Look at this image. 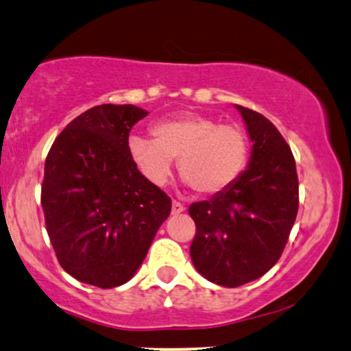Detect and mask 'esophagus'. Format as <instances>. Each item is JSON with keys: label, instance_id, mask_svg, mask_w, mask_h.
<instances>
[{"label": "esophagus", "instance_id": "esophagus-1", "mask_svg": "<svg viewBox=\"0 0 351 351\" xmlns=\"http://www.w3.org/2000/svg\"><path fill=\"white\" fill-rule=\"evenodd\" d=\"M181 212H184L183 204L178 202V201H173V204H171V214L173 215H178V214H181Z\"/></svg>", "mask_w": 351, "mask_h": 351}]
</instances>
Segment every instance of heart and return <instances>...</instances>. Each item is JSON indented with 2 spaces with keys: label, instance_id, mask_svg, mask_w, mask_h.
Returning <instances> with one entry per match:
<instances>
[{
  "label": "heart",
  "instance_id": "1",
  "mask_svg": "<svg viewBox=\"0 0 351 351\" xmlns=\"http://www.w3.org/2000/svg\"><path fill=\"white\" fill-rule=\"evenodd\" d=\"M152 137L131 136L128 152L137 170L155 186L170 180L173 160L199 194L223 193L250 162V137L237 123L201 113H184L155 124Z\"/></svg>",
  "mask_w": 351,
  "mask_h": 351
}]
</instances>
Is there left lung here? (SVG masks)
<instances>
[{
    "label": "left lung",
    "mask_w": 351,
    "mask_h": 351,
    "mask_svg": "<svg viewBox=\"0 0 351 351\" xmlns=\"http://www.w3.org/2000/svg\"><path fill=\"white\" fill-rule=\"evenodd\" d=\"M252 141L247 170L210 201L191 204L196 223L191 259L217 285L234 288L277 264L298 214V175L291 149L267 118L237 105Z\"/></svg>",
    "instance_id": "1"
}]
</instances>
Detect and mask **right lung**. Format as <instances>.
Returning a JSON list of instances; mask_svg holds the SVG:
<instances>
[{
  "label": "right lung",
  "instance_id": "1",
  "mask_svg": "<svg viewBox=\"0 0 351 351\" xmlns=\"http://www.w3.org/2000/svg\"><path fill=\"white\" fill-rule=\"evenodd\" d=\"M134 105L104 104L74 118L45 160L42 201L56 259L79 282L126 283L143 264L171 199L144 178L128 152Z\"/></svg>",
  "mask_w": 351,
  "mask_h": 351
}]
</instances>
